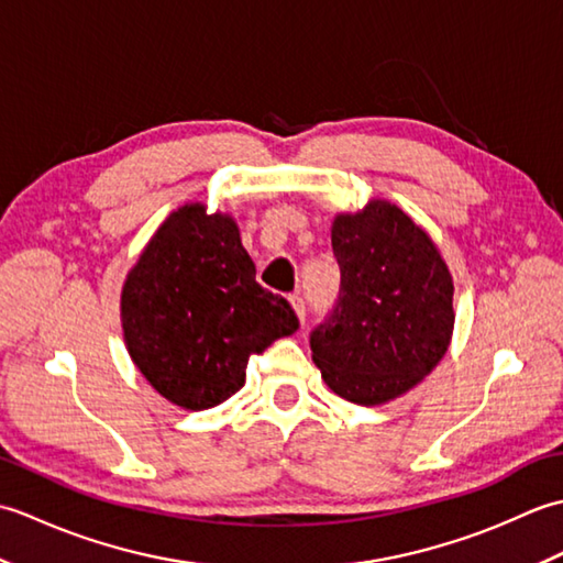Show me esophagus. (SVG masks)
I'll return each instance as SVG.
<instances>
[{
  "instance_id": "1",
  "label": "esophagus",
  "mask_w": 563,
  "mask_h": 563,
  "mask_svg": "<svg viewBox=\"0 0 563 563\" xmlns=\"http://www.w3.org/2000/svg\"><path fill=\"white\" fill-rule=\"evenodd\" d=\"M290 305H292V309H295V314H297V319L300 321H305V300L300 295H290Z\"/></svg>"
}]
</instances>
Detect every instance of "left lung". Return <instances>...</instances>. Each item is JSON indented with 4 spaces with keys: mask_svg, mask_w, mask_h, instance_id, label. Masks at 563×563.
Segmentation results:
<instances>
[{
    "mask_svg": "<svg viewBox=\"0 0 563 563\" xmlns=\"http://www.w3.org/2000/svg\"><path fill=\"white\" fill-rule=\"evenodd\" d=\"M341 290L312 331V361L331 391L361 406L416 387L452 339V275L409 214L369 200L331 227Z\"/></svg>",
    "mask_w": 563,
    "mask_h": 563,
    "instance_id": "8db88e82",
    "label": "left lung"
}]
</instances>
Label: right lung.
<instances>
[{"instance_id": "add662e5", "label": "right lung", "mask_w": 563, "mask_h": 563, "mask_svg": "<svg viewBox=\"0 0 563 563\" xmlns=\"http://www.w3.org/2000/svg\"><path fill=\"white\" fill-rule=\"evenodd\" d=\"M121 319L140 373L190 411L230 399L249 357L300 327L290 302L256 283L236 222L200 202L154 232L125 278Z\"/></svg>"}]
</instances>
